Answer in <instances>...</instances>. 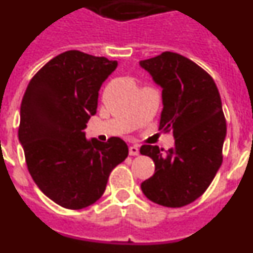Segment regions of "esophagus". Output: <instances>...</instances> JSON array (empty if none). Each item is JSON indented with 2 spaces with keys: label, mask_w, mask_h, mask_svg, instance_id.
Masks as SVG:
<instances>
[{
  "label": "esophagus",
  "mask_w": 253,
  "mask_h": 253,
  "mask_svg": "<svg viewBox=\"0 0 253 253\" xmlns=\"http://www.w3.org/2000/svg\"><path fill=\"white\" fill-rule=\"evenodd\" d=\"M138 153H139V147L135 146V144L129 147V154L130 156H138Z\"/></svg>",
  "instance_id": "obj_1"
}]
</instances>
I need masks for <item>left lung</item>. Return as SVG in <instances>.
Wrapping results in <instances>:
<instances>
[{"label": "left lung", "instance_id": "obj_1", "mask_svg": "<svg viewBox=\"0 0 253 253\" xmlns=\"http://www.w3.org/2000/svg\"><path fill=\"white\" fill-rule=\"evenodd\" d=\"M139 66L162 88L160 129L175 138L166 152L142 146L140 153L153 160L156 169L140 187L156 204L185 207L205 193L222 165L227 124L220 95L202 67L177 53L163 51Z\"/></svg>", "mask_w": 253, "mask_h": 253}]
</instances>
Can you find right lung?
<instances>
[{"label":"right lung","instance_id":"add662e5","mask_svg":"<svg viewBox=\"0 0 253 253\" xmlns=\"http://www.w3.org/2000/svg\"><path fill=\"white\" fill-rule=\"evenodd\" d=\"M116 60L68 50L31 78L20 107L19 140L31 177L50 200L82 209L99 200L114 167L128 157L120 138L86 139L102 82Z\"/></svg>","mask_w":253,"mask_h":253}]
</instances>
